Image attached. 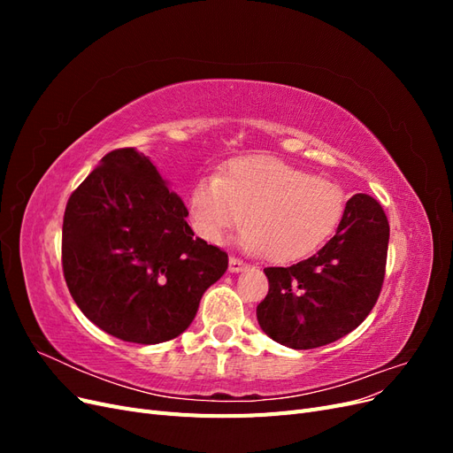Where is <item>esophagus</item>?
Here are the masks:
<instances>
[{"instance_id": "1", "label": "esophagus", "mask_w": 453, "mask_h": 453, "mask_svg": "<svg viewBox=\"0 0 453 453\" xmlns=\"http://www.w3.org/2000/svg\"><path fill=\"white\" fill-rule=\"evenodd\" d=\"M245 268H248V263H243V260L238 258V257H230V260H228V270L230 272H242Z\"/></svg>"}]
</instances>
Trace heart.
I'll return each instance as SVG.
<instances>
[{
  "label": "heart",
  "mask_w": 453,
  "mask_h": 453,
  "mask_svg": "<svg viewBox=\"0 0 453 453\" xmlns=\"http://www.w3.org/2000/svg\"><path fill=\"white\" fill-rule=\"evenodd\" d=\"M198 234L221 243L243 225V248L270 260L310 255L333 234L346 210V195L334 181L313 177L270 157H248L228 164L217 177L200 180L188 198Z\"/></svg>",
  "instance_id": "1"
}]
</instances>
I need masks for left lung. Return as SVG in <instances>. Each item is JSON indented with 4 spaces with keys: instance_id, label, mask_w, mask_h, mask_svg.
Wrapping results in <instances>:
<instances>
[{
    "instance_id": "8db88e82",
    "label": "left lung",
    "mask_w": 453,
    "mask_h": 453,
    "mask_svg": "<svg viewBox=\"0 0 453 453\" xmlns=\"http://www.w3.org/2000/svg\"><path fill=\"white\" fill-rule=\"evenodd\" d=\"M389 223L378 200L353 195L336 234L306 260L265 268L268 295L257 306L263 331L293 349L321 348L357 328L386 276Z\"/></svg>"
}]
</instances>
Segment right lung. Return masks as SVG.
<instances>
[{"mask_svg": "<svg viewBox=\"0 0 453 453\" xmlns=\"http://www.w3.org/2000/svg\"><path fill=\"white\" fill-rule=\"evenodd\" d=\"M183 200L132 147L107 153L67 200L62 268L75 304L102 331L160 344L193 323L228 255L195 238Z\"/></svg>", "mask_w": 453, "mask_h": 453, "instance_id": "1", "label": "right lung"}]
</instances>
